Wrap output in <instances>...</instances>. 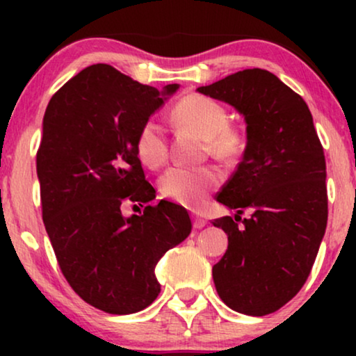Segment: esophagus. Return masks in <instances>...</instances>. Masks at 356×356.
Masks as SVG:
<instances>
[{
    "instance_id": "34e87169",
    "label": "esophagus",
    "mask_w": 356,
    "mask_h": 356,
    "mask_svg": "<svg viewBox=\"0 0 356 356\" xmlns=\"http://www.w3.org/2000/svg\"><path fill=\"white\" fill-rule=\"evenodd\" d=\"M206 220H204V218L201 217V216H197V213H193V225H194V228H204L206 227Z\"/></svg>"
}]
</instances>
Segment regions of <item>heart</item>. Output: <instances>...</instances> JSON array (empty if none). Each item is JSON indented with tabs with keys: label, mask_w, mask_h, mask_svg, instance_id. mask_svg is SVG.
I'll list each match as a JSON object with an SVG mask.
<instances>
[{
	"label": "heart",
	"mask_w": 356,
	"mask_h": 356,
	"mask_svg": "<svg viewBox=\"0 0 356 356\" xmlns=\"http://www.w3.org/2000/svg\"><path fill=\"white\" fill-rule=\"evenodd\" d=\"M173 118L201 133L209 152L223 162L236 160L245 149V138L228 124V111L217 100L197 94L183 97L175 105ZM136 152L150 168H159L167 162V134L159 120L149 118L140 124L136 134ZM218 183L220 173L213 167H173L160 178V193L170 201L197 209Z\"/></svg>",
	"instance_id": "obj_1"
}]
</instances>
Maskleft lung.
Segmentation results:
<instances>
[{
	"label": "left lung",
	"instance_id": "1",
	"mask_svg": "<svg viewBox=\"0 0 356 356\" xmlns=\"http://www.w3.org/2000/svg\"><path fill=\"white\" fill-rule=\"evenodd\" d=\"M197 92L232 105L246 123L243 159L217 196L236 213L212 222L228 235L213 284L233 311L270 314L301 290L323 241V145L306 102L269 71H238ZM245 210L251 218H241Z\"/></svg>",
	"mask_w": 356,
	"mask_h": 356
}]
</instances>
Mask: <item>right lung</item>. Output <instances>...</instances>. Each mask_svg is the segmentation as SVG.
I'll return each mask as SVG.
<instances>
[{
	"label": "right lung",
	"mask_w": 356,
	"mask_h": 356,
	"mask_svg": "<svg viewBox=\"0 0 356 356\" xmlns=\"http://www.w3.org/2000/svg\"><path fill=\"white\" fill-rule=\"evenodd\" d=\"M108 65L66 82L43 116L37 152L42 217L67 284L86 303L133 314L160 293L155 266L191 233L178 204L160 201L124 217V202L152 201L155 189L136 152V134L170 95Z\"/></svg>",
	"instance_id": "obj_1"
}]
</instances>
